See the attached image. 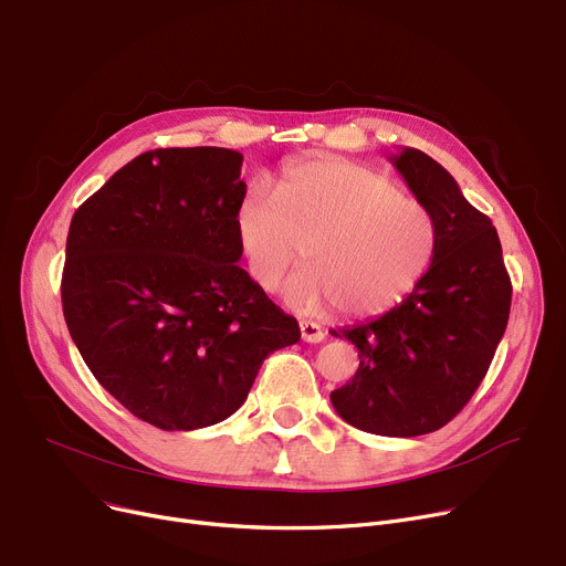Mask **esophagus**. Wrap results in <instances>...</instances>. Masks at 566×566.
Masks as SVG:
<instances>
[{"mask_svg": "<svg viewBox=\"0 0 566 566\" xmlns=\"http://www.w3.org/2000/svg\"><path fill=\"white\" fill-rule=\"evenodd\" d=\"M301 337L303 342L307 344H318L325 339V333L318 323H312V321H301Z\"/></svg>", "mask_w": 566, "mask_h": 566, "instance_id": "obj_1", "label": "esophagus"}]
</instances>
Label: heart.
I'll list each match as a JSON object with an SVG mask.
<instances>
[{
	"label": "heart",
	"mask_w": 566,
	"mask_h": 566,
	"mask_svg": "<svg viewBox=\"0 0 566 566\" xmlns=\"http://www.w3.org/2000/svg\"><path fill=\"white\" fill-rule=\"evenodd\" d=\"M235 235L263 291L282 286L305 248L310 265L286 289L298 314L337 305L348 316H380L406 301L438 252L424 201L342 158L284 167L273 195L252 184L235 208Z\"/></svg>",
	"instance_id": "1"
}]
</instances>
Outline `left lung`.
Returning a JSON list of instances; mask_svg holds the SVG:
<instances>
[{"instance_id":"left-lung-1","label":"left lung","mask_w":566,"mask_h":566,"mask_svg":"<svg viewBox=\"0 0 566 566\" xmlns=\"http://www.w3.org/2000/svg\"><path fill=\"white\" fill-rule=\"evenodd\" d=\"M438 222V252L401 305L331 331L358 348L355 376L331 392L339 418L376 436L438 431L470 401L510 321L512 282L493 222L454 176L418 148L390 156Z\"/></svg>"}]
</instances>
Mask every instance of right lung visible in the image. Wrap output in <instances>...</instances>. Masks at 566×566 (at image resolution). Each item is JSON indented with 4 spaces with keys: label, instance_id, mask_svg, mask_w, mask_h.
I'll return each mask as SVG.
<instances>
[{
    "label": "right lung",
    "instance_id": "add662e5",
    "mask_svg": "<svg viewBox=\"0 0 566 566\" xmlns=\"http://www.w3.org/2000/svg\"><path fill=\"white\" fill-rule=\"evenodd\" d=\"M241 167L231 148H156L71 220L69 333L103 388L163 431L227 420L268 355L301 339L298 321L238 265Z\"/></svg>",
    "mask_w": 566,
    "mask_h": 566
}]
</instances>
